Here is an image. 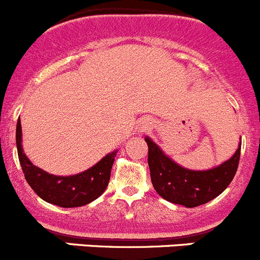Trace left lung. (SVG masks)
Masks as SVG:
<instances>
[{"mask_svg": "<svg viewBox=\"0 0 260 260\" xmlns=\"http://www.w3.org/2000/svg\"><path fill=\"white\" fill-rule=\"evenodd\" d=\"M148 164L154 188L164 200L172 204L196 207L211 201L222 193L233 181L240 159V145L229 160L210 171H189L182 168L149 138Z\"/></svg>", "mask_w": 260, "mask_h": 260, "instance_id": "8db88e82", "label": "left lung"}]
</instances>
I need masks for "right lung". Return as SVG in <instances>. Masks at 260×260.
Returning a JSON list of instances; mask_svg holds the SVG:
<instances>
[{"mask_svg": "<svg viewBox=\"0 0 260 260\" xmlns=\"http://www.w3.org/2000/svg\"><path fill=\"white\" fill-rule=\"evenodd\" d=\"M16 145L19 160L29 186L35 193L49 204L59 207H79L101 196L109 184L111 168L117 151L107 154L96 166L83 173L69 177L49 174L35 167L21 148V121H17Z\"/></svg>", "mask_w": 260, "mask_h": 260, "instance_id": "add662e5", "label": "right lung"}]
</instances>
